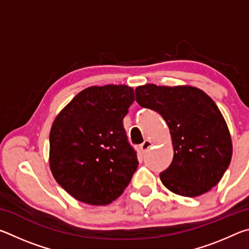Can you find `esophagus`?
I'll return each mask as SVG.
<instances>
[{
    "label": "esophagus",
    "instance_id": "obj_1",
    "mask_svg": "<svg viewBox=\"0 0 249 249\" xmlns=\"http://www.w3.org/2000/svg\"><path fill=\"white\" fill-rule=\"evenodd\" d=\"M151 146H153V142H151L148 140H146V141H144V142H142V144H141L140 148H141V150L142 151V153H144V151L148 150Z\"/></svg>",
    "mask_w": 249,
    "mask_h": 249
}]
</instances>
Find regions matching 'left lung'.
<instances>
[{
	"mask_svg": "<svg viewBox=\"0 0 249 249\" xmlns=\"http://www.w3.org/2000/svg\"><path fill=\"white\" fill-rule=\"evenodd\" d=\"M142 107L159 113L169 126L174 159L160 174L176 195L197 196L218 183L230 166L233 147L226 122L214 101L195 87L136 88Z\"/></svg>",
	"mask_w": 249,
	"mask_h": 249,
	"instance_id": "left-lung-1",
	"label": "left lung"
}]
</instances>
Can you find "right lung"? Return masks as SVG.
<instances>
[{
    "label": "right lung",
    "mask_w": 249,
    "mask_h": 249,
    "mask_svg": "<svg viewBox=\"0 0 249 249\" xmlns=\"http://www.w3.org/2000/svg\"><path fill=\"white\" fill-rule=\"evenodd\" d=\"M134 101L127 86L91 87L59 113L49 134L53 178L74 199L107 205L127 187L137 169L123 119Z\"/></svg>",
    "instance_id": "right-lung-1"
}]
</instances>
